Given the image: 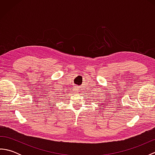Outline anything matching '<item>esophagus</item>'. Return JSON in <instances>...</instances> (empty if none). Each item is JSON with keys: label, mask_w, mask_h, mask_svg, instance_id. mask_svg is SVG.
Returning <instances> with one entry per match:
<instances>
[{"label": "esophagus", "mask_w": 155, "mask_h": 155, "mask_svg": "<svg viewBox=\"0 0 155 155\" xmlns=\"http://www.w3.org/2000/svg\"><path fill=\"white\" fill-rule=\"evenodd\" d=\"M74 89L76 93H78V92H79V89H78V88L77 87H74Z\"/></svg>", "instance_id": "34e87169"}]
</instances>
